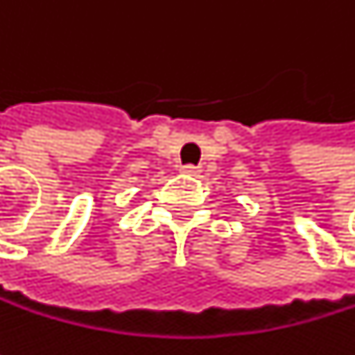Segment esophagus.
Instances as JSON below:
<instances>
[{
    "label": "esophagus",
    "instance_id": "esophagus-1",
    "mask_svg": "<svg viewBox=\"0 0 355 355\" xmlns=\"http://www.w3.org/2000/svg\"><path fill=\"white\" fill-rule=\"evenodd\" d=\"M180 173L191 175V177H199L201 175V168L199 166H193V164H184V166H180Z\"/></svg>",
    "mask_w": 355,
    "mask_h": 355
}]
</instances>
